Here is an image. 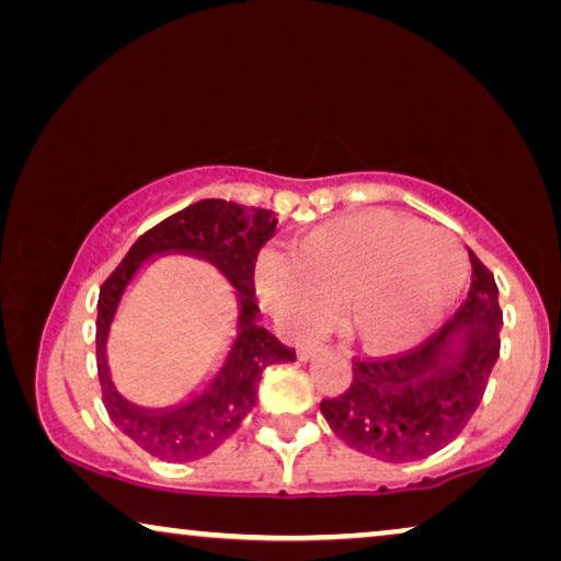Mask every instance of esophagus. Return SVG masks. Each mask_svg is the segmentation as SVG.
I'll return each mask as SVG.
<instances>
[{
  "instance_id": "1",
  "label": "esophagus",
  "mask_w": 561,
  "mask_h": 561,
  "mask_svg": "<svg viewBox=\"0 0 561 561\" xmlns=\"http://www.w3.org/2000/svg\"><path fill=\"white\" fill-rule=\"evenodd\" d=\"M319 352H324V350H321V347H298V359H301V363H309V359L317 357Z\"/></svg>"
}]
</instances>
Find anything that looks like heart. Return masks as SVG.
Returning a JSON list of instances; mask_svg holds the SVG:
<instances>
[{"label": "heart", "mask_w": 561, "mask_h": 561, "mask_svg": "<svg viewBox=\"0 0 561 561\" xmlns=\"http://www.w3.org/2000/svg\"><path fill=\"white\" fill-rule=\"evenodd\" d=\"M470 260L449 229L390 209L329 219L298 234L290 260L267 255L257 288L296 332L344 321L373 350H401L432 332L462 294Z\"/></svg>", "instance_id": "1"}]
</instances>
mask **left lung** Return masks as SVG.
<instances>
[{"label": "left lung", "instance_id": "8db88e82", "mask_svg": "<svg viewBox=\"0 0 561 561\" xmlns=\"http://www.w3.org/2000/svg\"><path fill=\"white\" fill-rule=\"evenodd\" d=\"M472 286L462 309L419 350L352 367L342 396L321 401L347 447L382 462H416L447 447L478 411L501 357L503 311L493 273L467 250Z\"/></svg>", "mask_w": 561, "mask_h": 561}]
</instances>
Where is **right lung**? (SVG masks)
Returning a JSON list of instances; mask_svg holds the SVG:
<instances>
[{
  "instance_id": "right-lung-1",
  "label": "right lung",
  "mask_w": 561,
  "mask_h": 561,
  "mask_svg": "<svg viewBox=\"0 0 561 561\" xmlns=\"http://www.w3.org/2000/svg\"><path fill=\"white\" fill-rule=\"evenodd\" d=\"M278 232L275 211L202 198L137 237L99 290L96 370L112 424L137 447L165 462H194L219 449L255 409L260 380L271 365L296 363V352L260 324L252 288L257 252ZM188 254L211 264L236 290L233 334L215 370L171 407H140L118 393L111 375V327L128 288L160 256Z\"/></svg>"
}]
</instances>
